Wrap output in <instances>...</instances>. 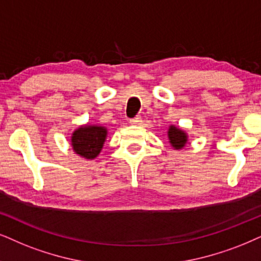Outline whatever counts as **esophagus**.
<instances>
[{
    "label": "esophagus",
    "instance_id": "34e87169",
    "mask_svg": "<svg viewBox=\"0 0 261 261\" xmlns=\"http://www.w3.org/2000/svg\"><path fill=\"white\" fill-rule=\"evenodd\" d=\"M130 123L133 125H140L142 123L141 115H137V117H135V118H133V119H130Z\"/></svg>",
    "mask_w": 261,
    "mask_h": 261
}]
</instances>
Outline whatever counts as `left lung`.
Segmentation results:
<instances>
[{
	"label": "left lung",
	"mask_w": 261,
	"mask_h": 261,
	"mask_svg": "<svg viewBox=\"0 0 261 261\" xmlns=\"http://www.w3.org/2000/svg\"><path fill=\"white\" fill-rule=\"evenodd\" d=\"M167 136H169V141L174 149L179 150L184 148V146L188 142V135L184 133L183 130L174 126V125H171L169 127V131H167Z\"/></svg>",
	"instance_id": "1"
}]
</instances>
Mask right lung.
I'll return each instance as SVG.
<instances>
[{"label":"right lung","instance_id":"add662e5","mask_svg":"<svg viewBox=\"0 0 261 261\" xmlns=\"http://www.w3.org/2000/svg\"><path fill=\"white\" fill-rule=\"evenodd\" d=\"M107 138V128L100 125H83L72 134L71 144L74 153L85 159L92 160L100 154Z\"/></svg>","mask_w":261,"mask_h":261}]
</instances>
